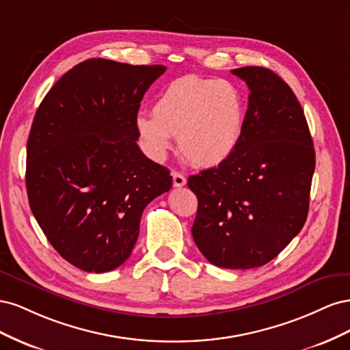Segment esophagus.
I'll return each mask as SVG.
<instances>
[{
    "label": "esophagus",
    "mask_w": 350,
    "mask_h": 350,
    "mask_svg": "<svg viewBox=\"0 0 350 350\" xmlns=\"http://www.w3.org/2000/svg\"><path fill=\"white\" fill-rule=\"evenodd\" d=\"M172 178H174V187H184L187 184V179L183 174L172 172Z\"/></svg>",
    "instance_id": "34e87169"
}]
</instances>
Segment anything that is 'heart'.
<instances>
[{
	"label": "heart",
	"instance_id": "obj_1",
	"mask_svg": "<svg viewBox=\"0 0 350 350\" xmlns=\"http://www.w3.org/2000/svg\"><path fill=\"white\" fill-rule=\"evenodd\" d=\"M245 122V102L234 84L196 76L171 81L159 94L153 116L135 118L147 153L162 161L171 149V135L188 162L215 166L237 150Z\"/></svg>",
	"mask_w": 350,
	"mask_h": 350
}]
</instances>
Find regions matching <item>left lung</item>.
I'll list each match as a JSON object with an SVG mask.
<instances>
[{
    "instance_id": "left-lung-1",
    "label": "left lung",
    "mask_w": 350,
    "mask_h": 350,
    "mask_svg": "<svg viewBox=\"0 0 350 350\" xmlns=\"http://www.w3.org/2000/svg\"><path fill=\"white\" fill-rule=\"evenodd\" d=\"M250 89L237 150L188 178L198 198L193 238L217 267L254 269L299 234L310 207L315 152L301 103L276 72L232 70Z\"/></svg>"
}]
</instances>
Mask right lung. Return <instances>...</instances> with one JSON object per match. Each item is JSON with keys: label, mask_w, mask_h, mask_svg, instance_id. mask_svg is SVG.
I'll return each mask as SVG.
<instances>
[{"label": "right lung", "mask_w": 350, "mask_h": 350, "mask_svg": "<svg viewBox=\"0 0 350 350\" xmlns=\"http://www.w3.org/2000/svg\"><path fill=\"white\" fill-rule=\"evenodd\" d=\"M163 66L80 62L39 105L27 140L29 204L59 256L89 273L130 257L146 206L172 176L137 146L135 118Z\"/></svg>", "instance_id": "right-lung-1"}]
</instances>
